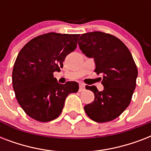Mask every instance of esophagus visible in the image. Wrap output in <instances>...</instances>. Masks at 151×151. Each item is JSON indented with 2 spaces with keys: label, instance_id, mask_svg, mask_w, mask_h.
<instances>
[{
  "label": "esophagus",
  "instance_id": "1",
  "mask_svg": "<svg viewBox=\"0 0 151 151\" xmlns=\"http://www.w3.org/2000/svg\"><path fill=\"white\" fill-rule=\"evenodd\" d=\"M85 84H83V83H80V88H79V92H82L85 90Z\"/></svg>",
  "mask_w": 151,
  "mask_h": 151
}]
</instances>
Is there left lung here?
<instances>
[{"mask_svg": "<svg viewBox=\"0 0 151 151\" xmlns=\"http://www.w3.org/2000/svg\"><path fill=\"white\" fill-rule=\"evenodd\" d=\"M85 55L94 58L97 74H103L104 87L99 92L86 85L95 99L85 106L86 114L94 122L103 123L119 117L131 102L136 86L138 70L131 52L120 39L111 34L95 31L82 34L78 41Z\"/></svg>", "mask_w": 151, "mask_h": 151, "instance_id": "obj_1", "label": "left lung"}]
</instances>
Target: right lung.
Segmentation results:
<instances>
[{
    "label": "right lung",
    "mask_w": 151,
    "mask_h": 151,
    "mask_svg": "<svg viewBox=\"0 0 151 151\" xmlns=\"http://www.w3.org/2000/svg\"><path fill=\"white\" fill-rule=\"evenodd\" d=\"M79 34L48 33L34 37L20 50L12 70L15 97L25 113L41 122H51L61 114L66 98L77 92L75 81L62 85L54 78L65 58L77 48Z\"/></svg>",
    "instance_id": "add662e5"
}]
</instances>
